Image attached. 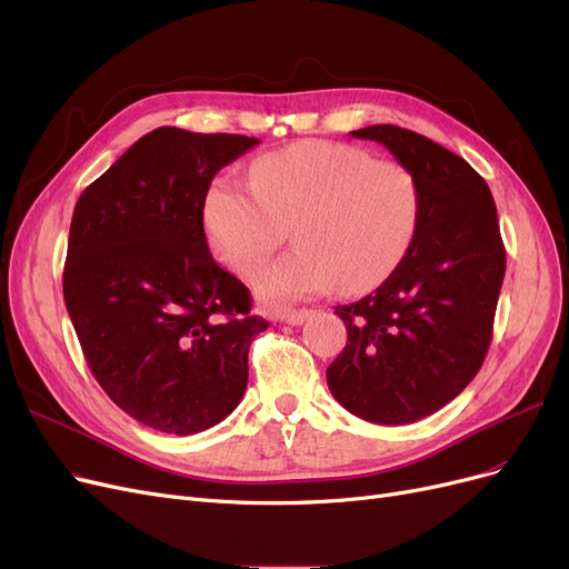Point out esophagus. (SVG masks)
Returning a JSON list of instances; mask_svg holds the SVG:
<instances>
[{
  "label": "esophagus",
  "mask_w": 569,
  "mask_h": 569,
  "mask_svg": "<svg viewBox=\"0 0 569 569\" xmlns=\"http://www.w3.org/2000/svg\"><path fill=\"white\" fill-rule=\"evenodd\" d=\"M308 316H311V311H308V308H299V311H284V313H280V320L289 322V325H301Z\"/></svg>",
  "instance_id": "1"
}]
</instances>
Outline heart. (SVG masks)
Returning <instances> with one entry per match:
<instances>
[{
  "label": "heart",
  "instance_id": "1",
  "mask_svg": "<svg viewBox=\"0 0 569 569\" xmlns=\"http://www.w3.org/2000/svg\"><path fill=\"white\" fill-rule=\"evenodd\" d=\"M420 222V187L403 163L339 142H301L251 166V187L218 178L203 197L213 253L249 274L291 230L297 249L253 278L270 306L372 289L403 261Z\"/></svg>",
  "mask_w": 569,
  "mask_h": 569
}]
</instances>
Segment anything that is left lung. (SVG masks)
Segmentation results:
<instances>
[{"instance_id":"8db88e82","label":"left lung","mask_w":569,"mask_h":569,"mask_svg":"<svg viewBox=\"0 0 569 569\" xmlns=\"http://www.w3.org/2000/svg\"><path fill=\"white\" fill-rule=\"evenodd\" d=\"M351 134L385 144L416 176L420 222L389 278L335 308L349 339L327 387L358 418L406 425L453 401L485 363L506 247L489 184L458 153L399 126Z\"/></svg>"}]
</instances>
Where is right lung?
I'll return each instance as SVG.
<instances>
[{
	"label": "right lung",
	"mask_w": 569,
	"mask_h": 569,
	"mask_svg": "<svg viewBox=\"0 0 569 569\" xmlns=\"http://www.w3.org/2000/svg\"><path fill=\"white\" fill-rule=\"evenodd\" d=\"M256 137L157 128L80 194L63 299L99 387L130 418L197 435L242 401L268 322L203 234V197Z\"/></svg>",
	"instance_id": "1"
}]
</instances>
